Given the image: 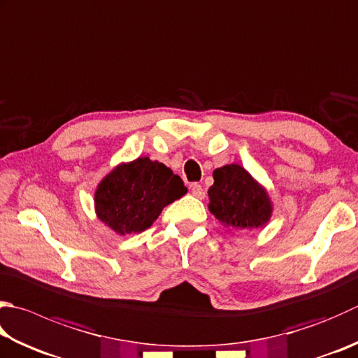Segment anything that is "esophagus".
<instances>
[{
    "label": "esophagus",
    "mask_w": 358,
    "mask_h": 358,
    "mask_svg": "<svg viewBox=\"0 0 358 358\" xmlns=\"http://www.w3.org/2000/svg\"><path fill=\"white\" fill-rule=\"evenodd\" d=\"M192 193H193V196H196L199 199L206 196V192L201 184H192Z\"/></svg>",
    "instance_id": "34e87169"
}]
</instances>
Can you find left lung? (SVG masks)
I'll list each match as a JSON object with an SVG mask.
<instances>
[{"instance_id": "1", "label": "left lung", "mask_w": 358, "mask_h": 358, "mask_svg": "<svg viewBox=\"0 0 358 358\" xmlns=\"http://www.w3.org/2000/svg\"><path fill=\"white\" fill-rule=\"evenodd\" d=\"M208 188V210L224 226L235 229L262 227L271 218V201L265 188L252 179L245 168L231 164L213 171Z\"/></svg>"}]
</instances>
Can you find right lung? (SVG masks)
Instances as JSON below:
<instances>
[{
	"label": "right lung",
	"mask_w": 358,
	"mask_h": 358,
	"mask_svg": "<svg viewBox=\"0 0 358 358\" xmlns=\"http://www.w3.org/2000/svg\"><path fill=\"white\" fill-rule=\"evenodd\" d=\"M184 182L170 168L148 157L118 165L95 192L98 218L120 235L151 227L164 207L184 196Z\"/></svg>",
	"instance_id": "right-lung-1"
}]
</instances>
